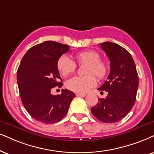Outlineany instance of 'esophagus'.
Here are the masks:
<instances>
[{
    "label": "esophagus",
    "mask_w": 154,
    "mask_h": 154,
    "mask_svg": "<svg viewBox=\"0 0 154 154\" xmlns=\"http://www.w3.org/2000/svg\"><path fill=\"white\" fill-rule=\"evenodd\" d=\"M76 95H77V97H85L86 96V94H85V93H77V94H76Z\"/></svg>",
    "instance_id": "34e87169"
}]
</instances>
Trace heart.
<instances>
[{"mask_svg": "<svg viewBox=\"0 0 154 154\" xmlns=\"http://www.w3.org/2000/svg\"><path fill=\"white\" fill-rule=\"evenodd\" d=\"M79 64H87L85 76H75L68 79L66 87L69 90L77 93H85L92 88L96 84V79H102L107 72V66L100 60V55L94 50H84L75 54ZM57 69L63 76H68L75 71L77 65L73 60L67 55H63L57 61Z\"/></svg>", "mask_w": 154, "mask_h": 154, "instance_id": "obj_1", "label": "heart"}]
</instances>
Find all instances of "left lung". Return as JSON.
<instances>
[{"label":"left lung","instance_id":"obj_1","mask_svg":"<svg viewBox=\"0 0 154 154\" xmlns=\"http://www.w3.org/2000/svg\"><path fill=\"white\" fill-rule=\"evenodd\" d=\"M110 61V72L105 82L98 88L108 92L104 99L91 108L97 119L104 123L119 122L129 114L136 102L139 77L131 54L122 46L111 42L100 44Z\"/></svg>","mask_w":154,"mask_h":154}]
</instances>
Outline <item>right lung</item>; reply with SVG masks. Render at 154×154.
<instances>
[{
  "instance_id": "1",
  "label": "right lung",
  "mask_w": 154,
  "mask_h": 154,
  "mask_svg": "<svg viewBox=\"0 0 154 154\" xmlns=\"http://www.w3.org/2000/svg\"><path fill=\"white\" fill-rule=\"evenodd\" d=\"M69 50L66 45L43 42L27 51L17 69V82L23 106L32 118L42 123L54 124L63 119L76 97L67 89H63L61 94H51L53 87L63 85L57 64Z\"/></svg>"
}]
</instances>
